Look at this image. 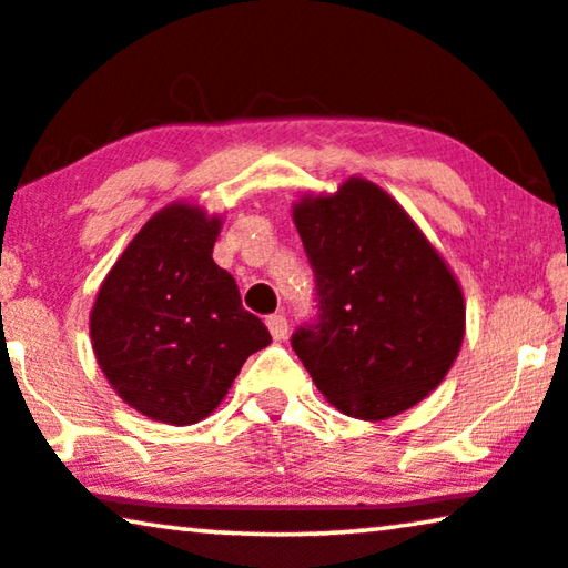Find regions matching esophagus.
Segmentation results:
<instances>
[{"mask_svg": "<svg viewBox=\"0 0 568 568\" xmlns=\"http://www.w3.org/2000/svg\"><path fill=\"white\" fill-rule=\"evenodd\" d=\"M267 329L273 334V339H285L287 334V318L283 314H273L267 316Z\"/></svg>", "mask_w": 568, "mask_h": 568, "instance_id": "1", "label": "esophagus"}]
</instances>
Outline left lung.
I'll use <instances>...</instances> for the list:
<instances>
[{
	"instance_id": "8db88e82",
	"label": "left lung",
	"mask_w": 568,
	"mask_h": 568,
	"mask_svg": "<svg viewBox=\"0 0 568 568\" xmlns=\"http://www.w3.org/2000/svg\"><path fill=\"white\" fill-rule=\"evenodd\" d=\"M293 221L316 277L318 316L291 345L326 402L355 419L396 417L440 386L466 334L450 267L373 182L303 195Z\"/></svg>"
}]
</instances>
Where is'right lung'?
I'll list each match as a JSON object with an SVG mask.
<instances>
[{"label":"right lung","mask_w":568,"mask_h":568,"mask_svg":"<svg viewBox=\"0 0 568 568\" xmlns=\"http://www.w3.org/2000/svg\"><path fill=\"white\" fill-rule=\"evenodd\" d=\"M221 219L172 203L151 215L102 281L90 337L110 386L143 417L195 425L229 394L267 326L213 262Z\"/></svg>","instance_id":"right-lung-1"}]
</instances>
